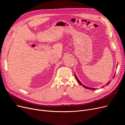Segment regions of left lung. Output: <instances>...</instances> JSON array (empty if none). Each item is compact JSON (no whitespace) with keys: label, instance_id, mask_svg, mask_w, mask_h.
<instances>
[{"label":"left lung","instance_id":"1","mask_svg":"<svg viewBox=\"0 0 125 125\" xmlns=\"http://www.w3.org/2000/svg\"><path fill=\"white\" fill-rule=\"evenodd\" d=\"M117 65L118 64H117ZM74 75H75V78H76V80H77V81L78 82V83H79L81 85H82V86H83L84 88H86V89H90V90H96V89L95 88H90V87H87V86H84V84H83L81 82H80V81L78 80V78H77V76L76 75V74H75V73H74ZM115 75H114V76H113V78H114V77H115ZM111 82V81H109L107 83H106V85H107V84H108L109 83H110V82ZM104 86H102L101 88H103Z\"/></svg>","mask_w":125,"mask_h":125}]
</instances>
